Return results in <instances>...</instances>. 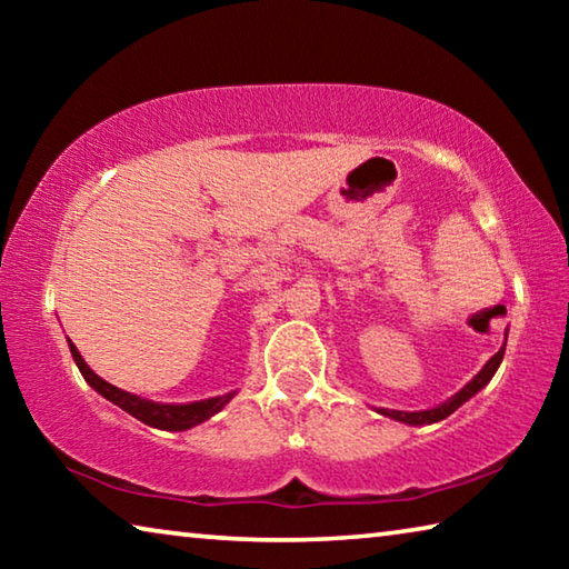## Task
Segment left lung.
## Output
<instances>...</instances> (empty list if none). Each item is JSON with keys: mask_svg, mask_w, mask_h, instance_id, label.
Returning <instances> with one entry per match:
<instances>
[{"mask_svg": "<svg viewBox=\"0 0 569 569\" xmlns=\"http://www.w3.org/2000/svg\"><path fill=\"white\" fill-rule=\"evenodd\" d=\"M505 346H507V333H505ZM505 346L492 356V359H489L485 366H481V371L477 373L475 379H471L469 383H465V387H461L455 393V397H449L447 401L437 403V407L421 409V411H397V409H377V411L381 413V417H389L393 421L409 423V427H421V423H437L441 419H447L449 413H455L461 407V403L469 401L471 397H475V393H479L481 389L487 387L489 381H492V377H495L497 369H499V363H502V359H505Z\"/></svg>", "mask_w": 569, "mask_h": 569, "instance_id": "1", "label": "left lung"}]
</instances>
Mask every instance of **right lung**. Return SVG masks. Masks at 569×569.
<instances>
[{
    "mask_svg": "<svg viewBox=\"0 0 569 569\" xmlns=\"http://www.w3.org/2000/svg\"><path fill=\"white\" fill-rule=\"evenodd\" d=\"M70 351H72V359L77 363V369L84 377V381L90 383V387L104 397L108 401H112L114 407H120L122 411H128L130 417H134L142 423H148L152 429H166V431H186L198 427V423L208 421L210 417H216V413L226 407V403L236 397V391H228L223 397H213V399H200V401H190V403H162V401H150V399H142L138 393H130V391H122L118 387H112L110 381L100 379L98 373H94L88 361L82 359L80 351H77V346L70 341Z\"/></svg>",
    "mask_w": 569,
    "mask_h": 569,
    "instance_id": "1",
    "label": "right lung"
}]
</instances>
